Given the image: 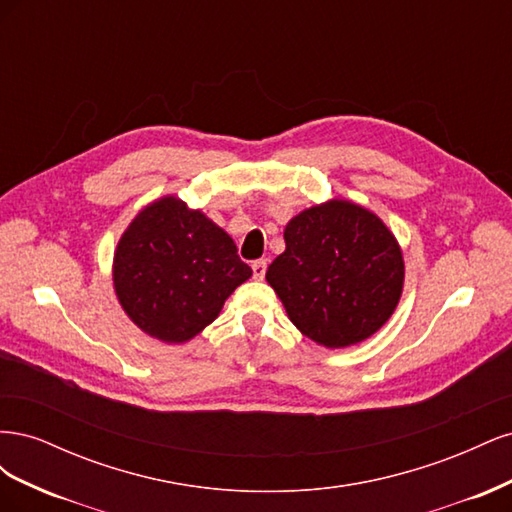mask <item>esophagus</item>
Returning a JSON list of instances; mask_svg holds the SVG:
<instances>
[{
  "instance_id": "esophagus-1",
  "label": "esophagus",
  "mask_w": 512,
  "mask_h": 512,
  "mask_svg": "<svg viewBox=\"0 0 512 512\" xmlns=\"http://www.w3.org/2000/svg\"><path fill=\"white\" fill-rule=\"evenodd\" d=\"M252 271H254L256 280H262V277H265V273H267V260H265V258L254 260V262H252Z\"/></svg>"
}]
</instances>
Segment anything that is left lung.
<instances>
[{
	"instance_id": "left-lung-1",
	"label": "left lung",
	"mask_w": 512,
	"mask_h": 512,
	"mask_svg": "<svg viewBox=\"0 0 512 512\" xmlns=\"http://www.w3.org/2000/svg\"><path fill=\"white\" fill-rule=\"evenodd\" d=\"M267 282L303 335L346 348L391 318L404 286L399 245L374 213L331 200L292 218Z\"/></svg>"
}]
</instances>
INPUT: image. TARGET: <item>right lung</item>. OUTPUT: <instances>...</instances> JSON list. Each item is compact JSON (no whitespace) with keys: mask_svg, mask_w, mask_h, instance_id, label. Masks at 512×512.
<instances>
[{"mask_svg":"<svg viewBox=\"0 0 512 512\" xmlns=\"http://www.w3.org/2000/svg\"><path fill=\"white\" fill-rule=\"evenodd\" d=\"M250 275L235 241L173 196L136 215L117 245L113 267L126 314L170 344L203 331Z\"/></svg>","mask_w":512,"mask_h":512,"instance_id":"obj_1","label":"right lung"}]
</instances>
